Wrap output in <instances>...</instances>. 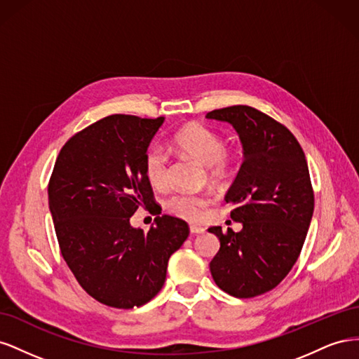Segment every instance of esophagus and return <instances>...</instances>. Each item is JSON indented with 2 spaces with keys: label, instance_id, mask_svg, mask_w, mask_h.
<instances>
[{
  "label": "esophagus",
  "instance_id": "34e87169",
  "mask_svg": "<svg viewBox=\"0 0 359 359\" xmlns=\"http://www.w3.org/2000/svg\"><path fill=\"white\" fill-rule=\"evenodd\" d=\"M190 232H191L193 235H198V233H203V232H205V229H203V227H201V226H194V224H191V226H190Z\"/></svg>",
  "mask_w": 359,
  "mask_h": 359
}]
</instances>
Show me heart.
I'll use <instances>...</instances> for the list:
<instances>
[{"mask_svg": "<svg viewBox=\"0 0 359 359\" xmlns=\"http://www.w3.org/2000/svg\"><path fill=\"white\" fill-rule=\"evenodd\" d=\"M173 144L184 154L206 166L210 178L223 180L232 168V157L224 149L223 137L199 123H191L173 136ZM144 169L149 184L163 189L169 182V161L160 147H149L144 157ZM212 203L210 194L173 193L166 199V208L173 215L191 223L203 222Z\"/></svg>", "mask_w": 359, "mask_h": 359, "instance_id": "b5f03b06", "label": "heart"}]
</instances>
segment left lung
Here are the masks:
<instances>
[{
    "label": "left lung",
    "instance_id": "obj_1",
    "mask_svg": "<svg viewBox=\"0 0 359 359\" xmlns=\"http://www.w3.org/2000/svg\"><path fill=\"white\" fill-rule=\"evenodd\" d=\"M206 118L232 124L244 148L241 169L224 198L243 229L210 227L220 240L211 276L229 295L253 298L280 285L306 241L314 210L306 154L287 127L252 106L223 107Z\"/></svg>",
    "mask_w": 359,
    "mask_h": 359
}]
</instances>
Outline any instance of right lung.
I'll use <instances>...</instances> for the list:
<instances>
[{
	"instance_id": "right-lung-1",
	"label": "right lung",
	"mask_w": 359,
	"mask_h": 359,
	"mask_svg": "<svg viewBox=\"0 0 359 359\" xmlns=\"http://www.w3.org/2000/svg\"><path fill=\"white\" fill-rule=\"evenodd\" d=\"M163 121L123 114L99 119L64 144L52 170L49 210L61 255L104 306L133 309L153 299L190 232L166 214L148 232L130 224L137 208L156 205L144 157Z\"/></svg>"
}]
</instances>
